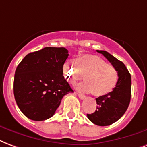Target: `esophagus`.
<instances>
[{
	"label": "esophagus",
	"instance_id": "1",
	"mask_svg": "<svg viewBox=\"0 0 147 147\" xmlns=\"http://www.w3.org/2000/svg\"><path fill=\"white\" fill-rule=\"evenodd\" d=\"M78 94V96L79 97V98L81 99V100H83V99H84L86 98L85 96L83 95V94Z\"/></svg>",
	"mask_w": 147,
	"mask_h": 147
}]
</instances>
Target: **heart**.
I'll return each instance as SVG.
<instances>
[{
  "instance_id": "obj_1",
  "label": "heart",
  "mask_w": 147,
  "mask_h": 147,
  "mask_svg": "<svg viewBox=\"0 0 147 147\" xmlns=\"http://www.w3.org/2000/svg\"><path fill=\"white\" fill-rule=\"evenodd\" d=\"M63 69L72 84L81 80L86 74V81L79 84L77 89L84 93H94L98 97L111 93L119 80L116 69L96 56L85 55L79 57L76 59V63L67 61Z\"/></svg>"
}]
</instances>
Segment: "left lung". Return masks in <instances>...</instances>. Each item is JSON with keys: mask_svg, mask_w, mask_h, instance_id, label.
I'll return each instance as SVG.
<instances>
[{"mask_svg": "<svg viewBox=\"0 0 147 147\" xmlns=\"http://www.w3.org/2000/svg\"><path fill=\"white\" fill-rule=\"evenodd\" d=\"M101 53L116 69L119 80L111 93L96 98L98 104L94 113L87 114L88 119L100 126L111 125L125 114L131 99V75L125 64L112 55L104 50H97Z\"/></svg>", "mask_w": 147, "mask_h": 147, "instance_id": "obj_1", "label": "left lung"}]
</instances>
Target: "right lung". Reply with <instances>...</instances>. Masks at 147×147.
<instances>
[{
	"mask_svg": "<svg viewBox=\"0 0 147 147\" xmlns=\"http://www.w3.org/2000/svg\"><path fill=\"white\" fill-rule=\"evenodd\" d=\"M68 56V50L63 47H45L26 55L18 64L14 79V95L27 118L34 121L51 118L63 97L74 92L63 75Z\"/></svg>",
	"mask_w": 147,
	"mask_h": 147,
	"instance_id": "1",
	"label": "right lung"
}]
</instances>
